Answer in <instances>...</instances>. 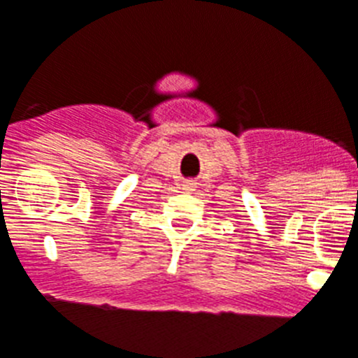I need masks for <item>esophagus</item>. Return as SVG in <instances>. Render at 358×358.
Returning a JSON list of instances; mask_svg holds the SVG:
<instances>
[{"instance_id":"obj_1","label":"esophagus","mask_w":358,"mask_h":358,"mask_svg":"<svg viewBox=\"0 0 358 358\" xmlns=\"http://www.w3.org/2000/svg\"><path fill=\"white\" fill-rule=\"evenodd\" d=\"M196 185H198V182L187 181V185H182V187H185V190H196Z\"/></svg>"}]
</instances>
